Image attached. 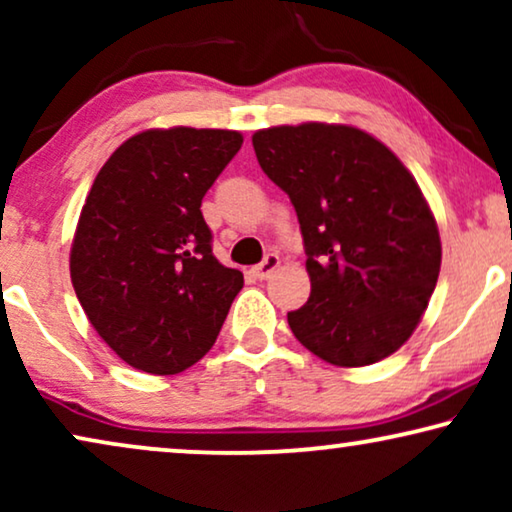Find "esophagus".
Instances as JSON below:
<instances>
[{"instance_id":"34e87169","label":"esophagus","mask_w":512,"mask_h":512,"mask_svg":"<svg viewBox=\"0 0 512 512\" xmlns=\"http://www.w3.org/2000/svg\"><path fill=\"white\" fill-rule=\"evenodd\" d=\"M277 268H279V256L277 254H265L263 261L254 265L251 272H254L256 279H268Z\"/></svg>"}]
</instances>
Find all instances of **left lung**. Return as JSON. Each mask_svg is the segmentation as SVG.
I'll use <instances>...</instances> for the list:
<instances>
[{"instance_id": "left-lung-1", "label": "left lung", "mask_w": 512, "mask_h": 512, "mask_svg": "<svg viewBox=\"0 0 512 512\" xmlns=\"http://www.w3.org/2000/svg\"><path fill=\"white\" fill-rule=\"evenodd\" d=\"M251 142L303 233L312 291L286 314L293 335L333 366L387 359L422 319L443 254L415 177L352 125H279Z\"/></svg>"}]
</instances>
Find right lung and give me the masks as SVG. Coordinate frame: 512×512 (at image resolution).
<instances>
[{"label":"right lung","mask_w":512,"mask_h":512,"mask_svg":"<svg viewBox=\"0 0 512 512\" xmlns=\"http://www.w3.org/2000/svg\"><path fill=\"white\" fill-rule=\"evenodd\" d=\"M240 146L235 130H146L97 172L69 272L88 321L132 368L177 375L200 361L244 286L216 261L200 212Z\"/></svg>","instance_id":"add662e5"}]
</instances>
